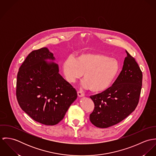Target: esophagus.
I'll list each match as a JSON object with an SVG mask.
<instances>
[{
	"instance_id": "34e87169",
	"label": "esophagus",
	"mask_w": 156,
	"mask_h": 156,
	"mask_svg": "<svg viewBox=\"0 0 156 156\" xmlns=\"http://www.w3.org/2000/svg\"><path fill=\"white\" fill-rule=\"evenodd\" d=\"M77 95H78L79 97H84L85 95H84V94L82 93V92L78 91V92H77Z\"/></svg>"
}]
</instances>
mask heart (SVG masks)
<instances>
[{
  "instance_id": "b5f03b06",
  "label": "heart",
  "mask_w": 156,
  "mask_h": 156,
  "mask_svg": "<svg viewBox=\"0 0 156 156\" xmlns=\"http://www.w3.org/2000/svg\"><path fill=\"white\" fill-rule=\"evenodd\" d=\"M119 68L116 59L94 51L82 53L75 58L68 57L62 64L63 73L68 83H75L83 74L82 86L95 93L109 88Z\"/></svg>"
}]
</instances>
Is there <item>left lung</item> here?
<instances>
[{"label": "left lung", "instance_id": "left-lung-1", "mask_svg": "<svg viewBox=\"0 0 156 156\" xmlns=\"http://www.w3.org/2000/svg\"><path fill=\"white\" fill-rule=\"evenodd\" d=\"M122 69L112 86L91 95L94 109L90 114L92 124L99 128L114 126L135 110L142 84V73L137 63L126 51Z\"/></svg>", "mask_w": 156, "mask_h": 156}]
</instances>
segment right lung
Masks as SVG:
<instances>
[{
  "instance_id": "right-lung-1",
  "label": "right lung",
  "mask_w": 156,
  "mask_h": 156,
  "mask_svg": "<svg viewBox=\"0 0 156 156\" xmlns=\"http://www.w3.org/2000/svg\"><path fill=\"white\" fill-rule=\"evenodd\" d=\"M55 60L47 47L34 50L23 62L17 78L20 108L34 120L47 126L59 123L77 97L76 90L59 73Z\"/></svg>"
}]
</instances>
